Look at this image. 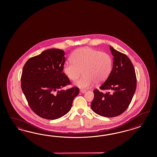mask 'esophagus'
I'll list each match as a JSON object with an SVG mask.
<instances>
[{
	"label": "esophagus",
	"mask_w": 157,
	"mask_h": 157,
	"mask_svg": "<svg viewBox=\"0 0 157 157\" xmlns=\"http://www.w3.org/2000/svg\"><path fill=\"white\" fill-rule=\"evenodd\" d=\"M86 91L85 90H83V89H81V90H80V92H81V93H82V94H83V93H86Z\"/></svg>",
	"instance_id": "1"
}]
</instances>
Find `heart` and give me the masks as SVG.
Returning <instances> with one entry per match:
<instances>
[{"label":"heart","instance_id":"obj_1","mask_svg":"<svg viewBox=\"0 0 157 157\" xmlns=\"http://www.w3.org/2000/svg\"><path fill=\"white\" fill-rule=\"evenodd\" d=\"M70 58L71 62L64 64L63 71L72 81L77 80L82 71L83 75L75 83L81 89H87L94 83H103L112 69L113 62L109 55L91 48L76 49Z\"/></svg>","mask_w":157,"mask_h":157}]
</instances>
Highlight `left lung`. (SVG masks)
<instances>
[{"label":"left lung","instance_id":"left-lung-1","mask_svg":"<svg viewBox=\"0 0 157 157\" xmlns=\"http://www.w3.org/2000/svg\"><path fill=\"white\" fill-rule=\"evenodd\" d=\"M113 56V68L107 79L100 87L102 93L93 91L91 108L95 113L106 117L122 114L128 108L136 88L135 68L128 57L110 47Z\"/></svg>","mask_w":157,"mask_h":157}]
</instances>
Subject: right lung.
Returning <instances> with one entry per match:
<instances>
[{"label":"right lung","instance_id":"obj_1","mask_svg":"<svg viewBox=\"0 0 157 157\" xmlns=\"http://www.w3.org/2000/svg\"><path fill=\"white\" fill-rule=\"evenodd\" d=\"M64 63V51L52 48L30 58L24 65L22 90L30 108L44 119L55 120L66 114L79 94L77 87L62 90L71 83L62 72Z\"/></svg>","mask_w":157,"mask_h":157}]
</instances>
